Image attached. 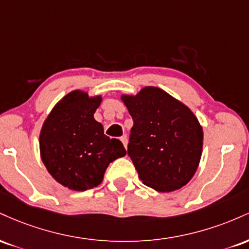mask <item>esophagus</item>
<instances>
[{
    "label": "esophagus",
    "instance_id": "obj_1",
    "mask_svg": "<svg viewBox=\"0 0 249 249\" xmlns=\"http://www.w3.org/2000/svg\"><path fill=\"white\" fill-rule=\"evenodd\" d=\"M121 141L123 142V145H124V147L126 148V146H127V137H126V134H124V136L121 137Z\"/></svg>",
    "mask_w": 249,
    "mask_h": 249
}]
</instances>
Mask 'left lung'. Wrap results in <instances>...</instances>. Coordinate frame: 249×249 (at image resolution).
<instances>
[{"label":"left lung","instance_id":"1","mask_svg":"<svg viewBox=\"0 0 249 249\" xmlns=\"http://www.w3.org/2000/svg\"><path fill=\"white\" fill-rule=\"evenodd\" d=\"M123 101L133 119L127 154L139 179L159 192L185 186L202 151V128L192 111L153 87Z\"/></svg>","mask_w":249,"mask_h":249}]
</instances>
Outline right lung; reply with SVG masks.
<instances>
[{"instance_id":"add662e5","label":"right lung","mask_w":249,"mask_h":249,"mask_svg":"<svg viewBox=\"0 0 249 249\" xmlns=\"http://www.w3.org/2000/svg\"><path fill=\"white\" fill-rule=\"evenodd\" d=\"M101 97L72 91L53 108L39 134L42 160L63 186L87 191L98 186L110 162L126 154L122 142L104 134L93 113Z\"/></svg>"}]
</instances>
